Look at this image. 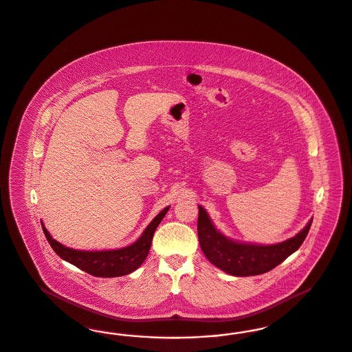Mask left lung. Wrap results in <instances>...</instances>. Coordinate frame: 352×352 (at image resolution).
Segmentation results:
<instances>
[{
  "mask_svg": "<svg viewBox=\"0 0 352 352\" xmlns=\"http://www.w3.org/2000/svg\"><path fill=\"white\" fill-rule=\"evenodd\" d=\"M311 225L312 219L295 236L277 244L236 242L217 230L206 209L199 206L197 235L201 251L214 267L235 277H248L267 273L285 261L302 245Z\"/></svg>",
  "mask_w": 352,
  "mask_h": 352,
  "instance_id": "obj_1",
  "label": "left lung"
}]
</instances>
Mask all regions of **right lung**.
<instances>
[{"label":"right lung","mask_w":352,"mask_h":352,"mask_svg":"<svg viewBox=\"0 0 352 352\" xmlns=\"http://www.w3.org/2000/svg\"><path fill=\"white\" fill-rule=\"evenodd\" d=\"M168 210L169 206L162 209L146 226V230L143 231L142 236L136 242L120 250L109 251H79L65 247L63 244L52 238L43 222L41 226L50 247L62 260L73 264L95 277H121L133 273V270H136L144 263L151 250L153 234Z\"/></svg>","instance_id":"1"}]
</instances>
